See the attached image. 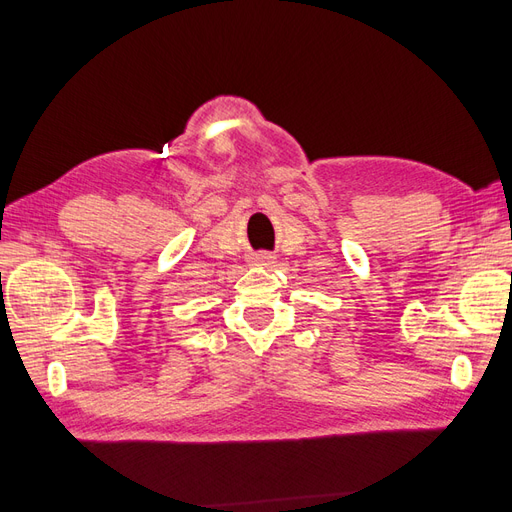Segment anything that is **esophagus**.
I'll list each match as a JSON object with an SVG mask.
<instances>
[{
  "label": "esophagus",
  "instance_id": "obj_1",
  "mask_svg": "<svg viewBox=\"0 0 512 512\" xmlns=\"http://www.w3.org/2000/svg\"><path fill=\"white\" fill-rule=\"evenodd\" d=\"M253 263L255 266H272L274 263V257L270 255V253H257V255H253Z\"/></svg>",
  "mask_w": 512,
  "mask_h": 512
}]
</instances>
